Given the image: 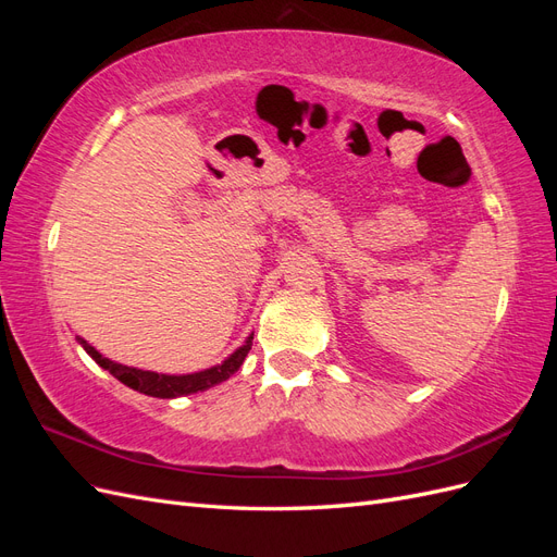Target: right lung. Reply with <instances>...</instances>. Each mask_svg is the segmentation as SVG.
Wrapping results in <instances>:
<instances>
[{
	"label": "right lung",
	"mask_w": 557,
	"mask_h": 557,
	"mask_svg": "<svg viewBox=\"0 0 557 557\" xmlns=\"http://www.w3.org/2000/svg\"><path fill=\"white\" fill-rule=\"evenodd\" d=\"M76 342L83 346V350L102 367L111 376H115L121 383H125L127 387L150 397H160V399H174V397H183V395H193V393H205L209 387L227 381L237 369L244 364L248 350L252 346V334L246 336V342L230 352V356L215 367L201 369V372L195 374H158V372H146V369H137V367H127L121 362H113L109 358H104L102 352L97 348H92L83 336H76Z\"/></svg>",
	"instance_id": "right-lung-1"
}]
</instances>
